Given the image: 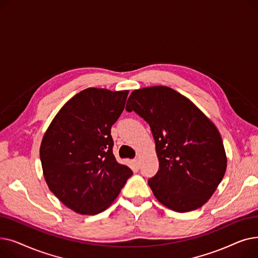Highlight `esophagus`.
<instances>
[{"mask_svg":"<svg viewBox=\"0 0 258 258\" xmlns=\"http://www.w3.org/2000/svg\"><path fill=\"white\" fill-rule=\"evenodd\" d=\"M134 164H135V166H136V168H139V167H140L139 158H135V159H134Z\"/></svg>","mask_w":258,"mask_h":258,"instance_id":"obj_1","label":"esophagus"}]
</instances>
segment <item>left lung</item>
Listing matches in <instances>:
<instances>
[{"label": "left lung", "mask_w": 258, "mask_h": 258, "mask_svg": "<svg viewBox=\"0 0 258 258\" xmlns=\"http://www.w3.org/2000/svg\"><path fill=\"white\" fill-rule=\"evenodd\" d=\"M125 110L151 126L159 169L148 185L157 200L177 212L204 205L227 167L218 128L190 100L168 87L135 90Z\"/></svg>", "instance_id": "obj_1"}]
</instances>
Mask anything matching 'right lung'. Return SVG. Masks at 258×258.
<instances>
[{"instance_id":"1","label":"right lung","mask_w":258,"mask_h":258,"mask_svg":"<svg viewBox=\"0 0 258 258\" xmlns=\"http://www.w3.org/2000/svg\"><path fill=\"white\" fill-rule=\"evenodd\" d=\"M128 91L89 88L52 120L40 144L46 182L55 197L80 214H97L118 197L133 171L117 162L111 127Z\"/></svg>"}]
</instances>
